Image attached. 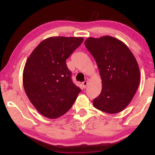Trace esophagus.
<instances>
[{"instance_id": "esophagus-1", "label": "esophagus", "mask_w": 155, "mask_h": 155, "mask_svg": "<svg viewBox=\"0 0 155 155\" xmlns=\"http://www.w3.org/2000/svg\"><path fill=\"white\" fill-rule=\"evenodd\" d=\"M87 84H88V82H87V81H84V82H83V83H82V85H83V87H84V88H86V87H87Z\"/></svg>"}]
</instances>
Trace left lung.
Listing matches in <instances>:
<instances>
[{"instance_id": "1", "label": "left lung", "mask_w": 155, "mask_h": 155, "mask_svg": "<svg viewBox=\"0 0 155 155\" xmlns=\"http://www.w3.org/2000/svg\"><path fill=\"white\" fill-rule=\"evenodd\" d=\"M85 45L98 65L102 91L94 100L95 108L107 114L122 111L130 103L140 81L139 65L126 44L109 35L89 38Z\"/></svg>"}]
</instances>
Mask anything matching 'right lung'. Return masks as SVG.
Listing matches in <instances>:
<instances>
[{"mask_svg":"<svg viewBox=\"0 0 155 155\" xmlns=\"http://www.w3.org/2000/svg\"><path fill=\"white\" fill-rule=\"evenodd\" d=\"M83 40L51 37L41 41L26 61L22 76L25 93L44 117L55 119L65 114L81 92L72 81L65 61Z\"/></svg>","mask_w":155,"mask_h":155,"instance_id":"right-lung-1","label":"right lung"}]
</instances>
